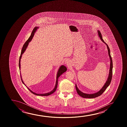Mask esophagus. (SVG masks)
Returning a JSON list of instances; mask_svg holds the SVG:
<instances>
[{"instance_id": "obj_1", "label": "esophagus", "mask_w": 127, "mask_h": 127, "mask_svg": "<svg viewBox=\"0 0 127 127\" xmlns=\"http://www.w3.org/2000/svg\"><path fill=\"white\" fill-rule=\"evenodd\" d=\"M65 63L66 64H68V60H66V61H65Z\"/></svg>"}]
</instances>
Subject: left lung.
Listing matches in <instances>:
<instances>
[{
    "instance_id": "1",
    "label": "left lung",
    "mask_w": 127,
    "mask_h": 127,
    "mask_svg": "<svg viewBox=\"0 0 127 127\" xmlns=\"http://www.w3.org/2000/svg\"><path fill=\"white\" fill-rule=\"evenodd\" d=\"M98 32V35L99 36L100 38H101V40L104 43L106 44L108 49V56H109L110 60V67L109 74L108 75V79L106 81V83H105L103 87L101 88V90L99 91V92H96L95 93L92 94H85L84 93L82 92H81L79 89H78V87H77L76 84H75V88H76V90L77 92L79 95L80 96H81L83 98H95V97H97L101 95L104 92L106 89L107 88V87L110 85L111 83V79H112V68H113V63H112V60L111 58V54H110V50L109 48L108 47V45L104 42V41L102 37V35L101 34L99 30H97Z\"/></svg>"
}]
</instances>
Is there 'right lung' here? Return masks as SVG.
Listing matches in <instances>:
<instances>
[{
    "label": "right lung",
    "instance_id": "obj_1",
    "mask_svg": "<svg viewBox=\"0 0 127 127\" xmlns=\"http://www.w3.org/2000/svg\"><path fill=\"white\" fill-rule=\"evenodd\" d=\"M38 27H35V28H34V29H33V30H32V32L30 36L29 37V38H28V40L26 41V42L25 43L24 45L23 46V48H22V51H21V55H20V57H19V69L20 70V60H21L22 56L23 54V53L26 50V48H27V47L28 46L29 42L31 41L32 38H33L35 32L36 31L37 29H38ZM66 71H67V68H66V67L64 66V65H61V66H60V67L59 68V69L58 70V71L57 74V76H56V85H55V87L54 88V89H53L51 92H48V93H45V94H36V93H35V92H33L30 89H29V88H28V87H27L26 85L25 84L24 82H23L22 78V77H21V74H20H20L21 81H22V82H23V84L24 85H25V86H26V87L28 88V89H29L32 94L35 95H36L44 96H45L49 95H50L52 94V93H53L56 91V89H57L58 83V78H59V77L62 74H63V73L64 72H65Z\"/></svg>",
    "mask_w": 127,
    "mask_h": 127
}]
</instances>
